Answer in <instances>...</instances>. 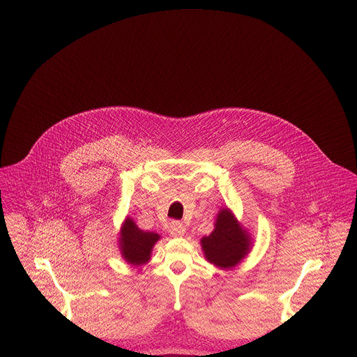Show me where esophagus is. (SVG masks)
Returning a JSON list of instances; mask_svg holds the SVG:
<instances>
[{"label": "esophagus", "mask_w": 357, "mask_h": 357, "mask_svg": "<svg viewBox=\"0 0 357 357\" xmlns=\"http://www.w3.org/2000/svg\"><path fill=\"white\" fill-rule=\"evenodd\" d=\"M170 234L173 236H183L185 234V227L180 221H172L170 222Z\"/></svg>", "instance_id": "obj_1"}]
</instances>
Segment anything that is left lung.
<instances>
[{"instance_id": "1", "label": "left lung", "mask_w": 357, "mask_h": 357, "mask_svg": "<svg viewBox=\"0 0 357 357\" xmlns=\"http://www.w3.org/2000/svg\"><path fill=\"white\" fill-rule=\"evenodd\" d=\"M250 241L228 208H222L215 220L214 231L202 239L206 258L220 268L235 266L249 252Z\"/></svg>"}]
</instances>
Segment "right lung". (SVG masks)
Masks as SVG:
<instances>
[{
	"instance_id": "right-lung-1",
	"label": "right lung",
	"mask_w": 357,
	"mask_h": 357,
	"mask_svg": "<svg viewBox=\"0 0 357 357\" xmlns=\"http://www.w3.org/2000/svg\"><path fill=\"white\" fill-rule=\"evenodd\" d=\"M158 239V234L139 229L133 220L128 218L123 224L119 242L122 255L129 264L142 265L150 259L153 246Z\"/></svg>"
}]
</instances>
